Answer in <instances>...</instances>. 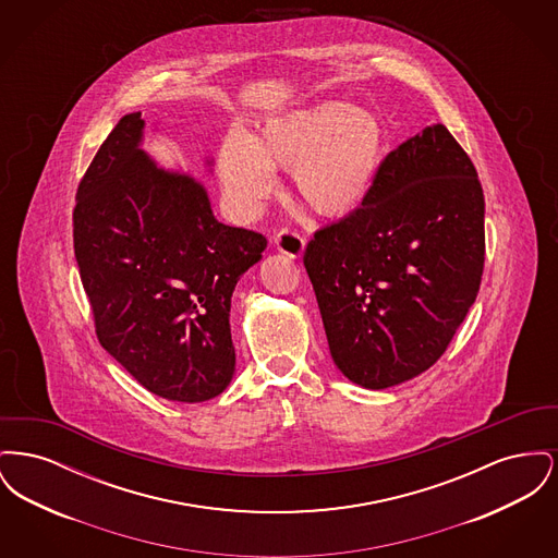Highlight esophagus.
<instances>
[{
    "mask_svg": "<svg viewBox=\"0 0 558 558\" xmlns=\"http://www.w3.org/2000/svg\"><path fill=\"white\" fill-rule=\"evenodd\" d=\"M274 244L280 253L289 255V257H301L305 251V239L301 234H296L294 230H282L276 239Z\"/></svg>",
    "mask_w": 558,
    "mask_h": 558,
    "instance_id": "esophagus-1",
    "label": "esophagus"
}]
</instances>
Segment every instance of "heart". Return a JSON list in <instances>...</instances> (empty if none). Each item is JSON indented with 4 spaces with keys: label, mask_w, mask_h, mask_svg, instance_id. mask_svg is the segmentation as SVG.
Wrapping results in <instances>:
<instances>
[{
    "label": "heart",
    "mask_w": 558,
    "mask_h": 558,
    "mask_svg": "<svg viewBox=\"0 0 558 558\" xmlns=\"http://www.w3.org/2000/svg\"><path fill=\"white\" fill-rule=\"evenodd\" d=\"M387 135L366 108L322 102L269 117L262 130L221 142L217 173L240 221L257 219L276 190L274 169H292L301 203L322 217L357 211L376 186Z\"/></svg>",
    "instance_id": "heart-1"
}]
</instances>
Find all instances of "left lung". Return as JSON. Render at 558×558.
<instances>
[{"instance_id":"left-lung-1","label":"left lung","mask_w":558,"mask_h":558,"mask_svg":"<svg viewBox=\"0 0 558 558\" xmlns=\"http://www.w3.org/2000/svg\"><path fill=\"white\" fill-rule=\"evenodd\" d=\"M483 215L475 165L435 123L387 155L357 211L314 234L303 264L351 383L396 387L444 355L477 299Z\"/></svg>"}]
</instances>
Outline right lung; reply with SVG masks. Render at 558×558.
<instances>
[{
	"label": "right lung",
	"mask_w": 558,
	"mask_h": 558,
	"mask_svg": "<svg viewBox=\"0 0 558 558\" xmlns=\"http://www.w3.org/2000/svg\"><path fill=\"white\" fill-rule=\"evenodd\" d=\"M144 125L125 114L87 167L75 259L100 345L150 393L198 403L234 376L232 292L267 240L217 221L198 180L142 150Z\"/></svg>",
	"instance_id": "right-lung-1"
}]
</instances>
